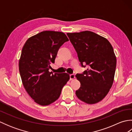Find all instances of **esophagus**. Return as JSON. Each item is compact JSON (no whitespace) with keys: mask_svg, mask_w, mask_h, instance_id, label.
I'll return each instance as SVG.
<instances>
[{"mask_svg":"<svg viewBox=\"0 0 132 132\" xmlns=\"http://www.w3.org/2000/svg\"><path fill=\"white\" fill-rule=\"evenodd\" d=\"M75 78V75H74V74H71V75H70V79L71 80L74 79Z\"/></svg>","mask_w":132,"mask_h":132,"instance_id":"1","label":"esophagus"}]
</instances>
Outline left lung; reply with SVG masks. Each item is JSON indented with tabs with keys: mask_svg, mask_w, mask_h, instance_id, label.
<instances>
[{
	"mask_svg": "<svg viewBox=\"0 0 132 132\" xmlns=\"http://www.w3.org/2000/svg\"><path fill=\"white\" fill-rule=\"evenodd\" d=\"M67 35L81 66H88L82 74L76 75L80 87L75 94L85 103H98L107 95L113 82L116 58L113 47L105 38L88 30Z\"/></svg>",
	"mask_w": 132,
	"mask_h": 132,
	"instance_id": "8db88e82",
	"label": "left lung"
}]
</instances>
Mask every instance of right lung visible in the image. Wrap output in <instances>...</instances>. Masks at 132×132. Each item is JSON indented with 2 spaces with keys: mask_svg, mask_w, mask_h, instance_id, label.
Here are the masks:
<instances>
[{
  "mask_svg": "<svg viewBox=\"0 0 132 132\" xmlns=\"http://www.w3.org/2000/svg\"><path fill=\"white\" fill-rule=\"evenodd\" d=\"M68 41L63 32L46 30L28 39L22 49L19 63L22 82L27 93L41 105L57 100L70 79L67 73L49 71L60 47Z\"/></svg>",
  "mask_w": 132,
  "mask_h": 132,
  "instance_id": "1",
  "label": "right lung"
}]
</instances>
